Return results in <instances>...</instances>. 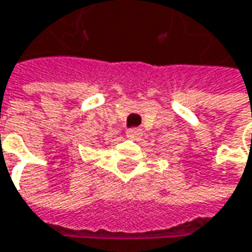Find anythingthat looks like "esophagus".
I'll use <instances>...</instances> for the list:
<instances>
[{"instance_id":"esophagus-1","label":"esophagus","mask_w":252,"mask_h":252,"mask_svg":"<svg viewBox=\"0 0 252 252\" xmlns=\"http://www.w3.org/2000/svg\"><path fill=\"white\" fill-rule=\"evenodd\" d=\"M141 135H142V131H141L140 128H129V129H126V137L129 140H138Z\"/></svg>"}]
</instances>
